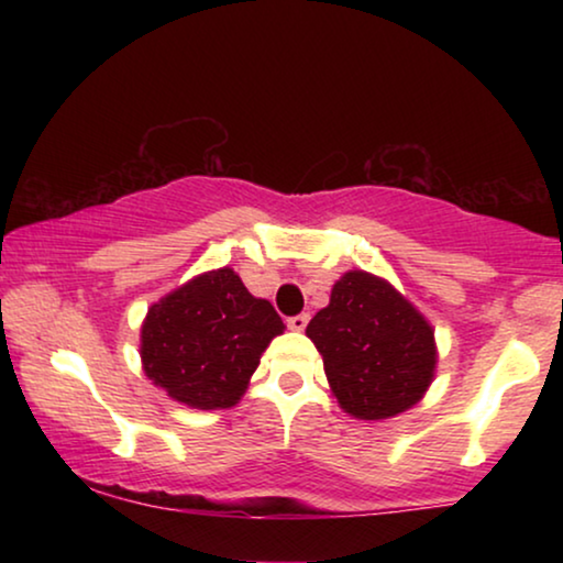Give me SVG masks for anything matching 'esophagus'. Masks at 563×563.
Returning <instances> with one entry per match:
<instances>
[{"instance_id": "obj_1", "label": "esophagus", "mask_w": 563, "mask_h": 563, "mask_svg": "<svg viewBox=\"0 0 563 563\" xmlns=\"http://www.w3.org/2000/svg\"><path fill=\"white\" fill-rule=\"evenodd\" d=\"M307 322H310V314L302 312V314H295V318L287 320L289 330H297V333H302V330L307 328Z\"/></svg>"}]
</instances>
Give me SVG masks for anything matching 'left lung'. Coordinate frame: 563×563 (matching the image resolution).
<instances>
[{
	"label": "left lung",
	"instance_id": "obj_1",
	"mask_svg": "<svg viewBox=\"0 0 563 563\" xmlns=\"http://www.w3.org/2000/svg\"><path fill=\"white\" fill-rule=\"evenodd\" d=\"M338 407L356 420H389L426 397L435 379V330L382 276L345 272L307 325Z\"/></svg>",
	"mask_w": 563,
	"mask_h": 563
}]
</instances>
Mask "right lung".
Returning <instances> with one entry per match:
<instances>
[{
  "instance_id": "right-lung-1",
  "label": "right lung",
  "mask_w": 563,
  "mask_h": 563,
  "mask_svg": "<svg viewBox=\"0 0 563 563\" xmlns=\"http://www.w3.org/2000/svg\"><path fill=\"white\" fill-rule=\"evenodd\" d=\"M284 328L272 302L253 297L233 268H212L148 307L141 325L143 372L176 402L228 410L241 402Z\"/></svg>"
}]
</instances>
